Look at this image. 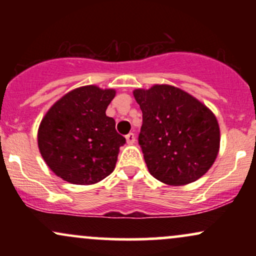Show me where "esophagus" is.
Here are the masks:
<instances>
[{
    "instance_id": "esophagus-1",
    "label": "esophagus",
    "mask_w": 256,
    "mask_h": 256,
    "mask_svg": "<svg viewBox=\"0 0 256 256\" xmlns=\"http://www.w3.org/2000/svg\"><path fill=\"white\" fill-rule=\"evenodd\" d=\"M134 140H136V138H134V134L132 132L126 134V142H128V144H134Z\"/></svg>"
}]
</instances>
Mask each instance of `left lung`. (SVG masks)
Masks as SVG:
<instances>
[{"label": "left lung", "mask_w": 256, "mask_h": 256, "mask_svg": "<svg viewBox=\"0 0 256 256\" xmlns=\"http://www.w3.org/2000/svg\"><path fill=\"white\" fill-rule=\"evenodd\" d=\"M134 96L143 114L138 143L149 173L174 186L201 178L219 152L220 130L212 110L172 85L136 89Z\"/></svg>", "instance_id": "1"}]
</instances>
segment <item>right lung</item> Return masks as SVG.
Returning <instances> with one entry per match:
<instances>
[{
  "mask_svg": "<svg viewBox=\"0 0 256 256\" xmlns=\"http://www.w3.org/2000/svg\"><path fill=\"white\" fill-rule=\"evenodd\" d=\"M116 90L86 85L70 91L46 112L38 128L40 155L58 177L90 185L113 172L126 140L106 110Z\"/></svg>",
  "mask_w": 256,
  "mask_h": 256,
  "instance_id": "obj_1",
  "label": "right lung"
}]
</instances>
